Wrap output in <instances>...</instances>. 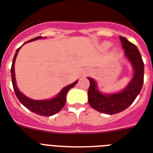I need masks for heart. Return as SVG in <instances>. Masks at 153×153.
I'll use <instances>...</instances> for the list:
<instances>
[{
  "label": "heart",
  "mask_w": 153,
  "mask_h": 153,
  "mask_svg": "<svg viewBox=\"0 0 153 153\" xmlns=\"http://www.w3.org/2000/svg\"><path fill=\"white\" fill-rule=\"evenodd\" d=\"M110 45H111V43H109V42L104 43V47H105V48H109V47H110Z\"/></svg>",
  "instance_id": "heart-1"
}]
</instances>
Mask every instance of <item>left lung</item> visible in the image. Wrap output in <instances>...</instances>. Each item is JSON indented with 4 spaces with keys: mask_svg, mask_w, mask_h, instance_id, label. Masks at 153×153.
Segmentation results:
<instances>
[{
    "mask_svg": "<svg viewBox=\"0 0 153 153\" xmlns=\"http://www.w3.org/2000/svg\"><path fill=\"white\" fill-rule=\"evenodd\" d=\"M120 39L126 58L134 69V75L128 86L119 93L103 95L98 91L95 80L88 78L90 87L87 95L89 104L95 110L108 115H114L127 109L140 94L144 83V64L140 51L127 38L120 36Z\"/></svg>",
    "mask_w": 153,
    "mask_h": 153,
    "instance_id": "8db88e82",
    "label": "left lung"
}]
</instances>
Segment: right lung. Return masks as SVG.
<instances>
[{"instance_id":"right-lung-1","label":"right lung","mask_w":153,"mask_h":153,"mask_svg":"<svg viewBox=\"0 0 153 153\" xmlns=\"http://www.w3.org/2000/svg\"><path fill=\"white\" fill-rule=\"evenodd\" d=\"M40 38H42V37H37V38H34L31 39V40L28 41L26 42L35 41L37 40V39H40ZM21 47H19L17 50V51H16V53H15L13 59V63H12L11 66L12 83H13V90H14L15 95L17 97L18 100L25 106V108L29 109L30 111H31L32 112L35 113V114L42 115V116H51V115H55L56 113L60 111L64 106H65L67 92L69 91V90L71 89V88L75 86L78 81H75L72 84H70L68 86H66V87H64L63 89L60 91V93L55 98L52 99V100H31V99H29L25 95H23L22 92L18 90L17 84H16V80H15L14 63L16 58H17V53H18V51L21 49Z\"/></svg>"}]
</instances>
